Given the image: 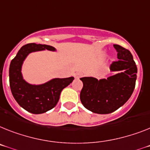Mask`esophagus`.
<instances>
[{"label": "esophagus", "instance_id": "34e87169", "mask_svg": "<svg viewBox=\"0 0 150 150\" xmlns=\"http://www.w3.org/2000/svg\"><path fill=\"white\" fill-rule=\"evenodd\" d=\"M81 75H82V74L81 72H76L75 75V79H80L81 77Z\"/></svg>", "mask_w": 150, "mask_h": 150}]
</instances>
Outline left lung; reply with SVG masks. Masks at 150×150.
<instances>
[{"mask_svg": "<svg viewBox=\"0 0 150 150\" xmlns=\"http://www.w3.org/2000/svg\"><path fill=\"white\" fill-rule=\"evenodd\" d=\"M118 60L110 65L112 71H119L108 79L81 78L83 88L80 99L83 106L93 113L110 114L125 104L133 92L137 67L131 52L119 45H114Z\"/></svg>", "mask_w": 150, "mask_h": 150, "instance_id": "1", "label": "left lung"}]
</instances>
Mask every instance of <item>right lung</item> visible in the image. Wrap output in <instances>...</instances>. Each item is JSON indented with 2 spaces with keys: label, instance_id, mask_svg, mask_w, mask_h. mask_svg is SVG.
<instances>
[{
  "label": "right lung",
  "instance_id": "1",
  "mask_svg": "<svg viewBox=\"0 0 150 150\" xmlns=\"http://www.w3.org/2000/svg\"><path fill=\"white\" fill-rule=\"evenodd\" d=\"M52 50L55 48L48 45L28 43L22 46L13 58L9 69L10 87L13 98L19 105L30 113L42 114L57 104L62 89L74 80L73 77L54 79L43 85H30L23 79L21 67L25 58L32 52Z\"/></svg>",
  "mask_w": 150,
  "mask_h": 150
}]
</instances>
